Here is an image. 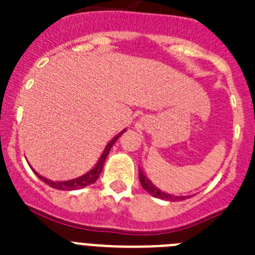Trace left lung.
Instances as JSON below:
<instances>
[{"label": "left lung", "instance_id": "1", "mask_svg": "<svg viewBox=\"0 0 255 255\" xmlns=\"http://www.w3.org/2000/svg\"><path fill=\"white\" fill-rule=\"evenodd\" d=\"M139 180H140V184L143 186L144 189L147 190L148 193L152 194V196H155L157 198H161V200H168V201H182L184 200V196H173V194H168V193H164L159 188H156L153 184H152L147 177H145V174L143 173V170L139 168Z\"/></svg>", "mask_w": 255, "mask_h": 255}]
</instances>
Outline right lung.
<instances>
[{"label": "right lung", "instance_id": "obj_1", "mask_svg": "<svg viewBox=\"0 0 255 255\" xmlns=\"http://www.w3.org/2000/svg\"><path fill=\"white\" fill-rule=\"evenodd\" d=\"M124 131H126V129H124ZM124 131L120 132L119 135L115 136V137H114V139L107 144V147H106V149L103 151V153H102V156H100L99 161L96 163L95 167L92 168V169L90 170V172H87L86 174L81 176V177L74 178V180H69V181H51V180H47V178H45L43 176H39L37 172H35V174H37L38 177L41 178L42 181H45L47 185H50L51 188H55V189H59V190H75V189H81V188H85V186L87 185H91V184H94V182L99 178L100 173H102V169H103L104 161H106V157H107L108 155V152H110L112 145L115 144L116 140L119 139Z\"/></svg>", "mask_w": 255, "mask_h": 255}]
</instances>
